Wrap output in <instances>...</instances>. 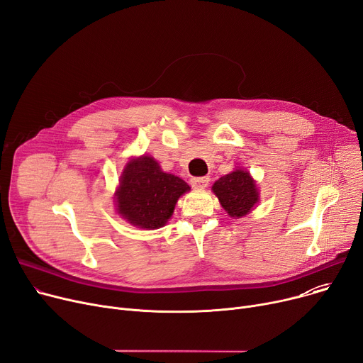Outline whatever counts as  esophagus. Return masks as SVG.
Masks as SVG:
<instances>
[{
	"instance_id": "34e87169",
	"label": "esophagus",
	"mask_w": 363,
	"mask_h": 363,
	"mask_svg": "<svg viewBox=\"0 0 363 363\" xmlns=\"http://www.w3.org/2000/svg\"><path fill=\"white\" fill-rule=\"evenodd\" d=\"M210 184L208 177H197V178H191V185L194 188H206Z\"/></svg>"
}]
</instances>
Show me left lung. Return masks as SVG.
<instances>
[{
	"label": "left lung",
	"mask_w": 363,
	"mask_h": 363,
	"mask_svg": "<svg viewBox=\"0 0 363 363\" xmlns=\"http://www.w3.org/2000/svg\"><path fill=\"white\" fill-rule=\"evenodd\" d=\"M211 189L222 207L235 219L247 216L259 200L257 184L247 169H235L233 172L217 179Z\"/></svg>",
	"instance_id": "left-lung-1"
}]
</instances>
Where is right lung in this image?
Returning a JSON list of instances; mask_svg holds the SVG:
<instances>
[{
    "mask_svg": "<svg viewBox=\"0 0 363 363\" xmlns=\"http://www.w3.org/2000/svg\"><path fill=\"white\" fill-rule=\"evenodd\" d=\"M189 189L184 179L163 172L152 156L143 155L124 167L115 191L116 210L133 226L159 229L171 219L179 197Z\"/></svg>",
    "mask_w": 363,
    "mask_h": 363,
    "instance_id": "right-lung-1",
    "label": "right lung"
}]
</instances>
